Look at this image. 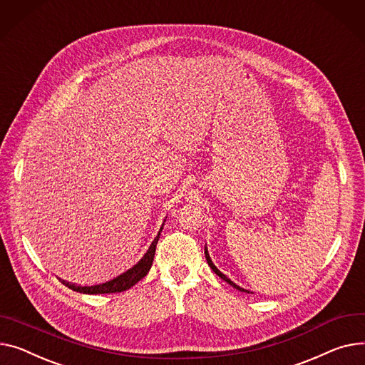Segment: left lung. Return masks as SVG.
Returning a JSON list of instances; mask_svg holds the SVG:
<instances>
[{"label": "left lung", "instance_id": "8db88e82", "mask_svg": "<svg viewBox=\"0 0 365 365\" xmlns=\"http://www.w3.org/2000/svg\"><path fill=\"white\" fill-rule=\"evenodd\" d=\"M204 252H205V258H207V262H208V265L211 267V270H212V272H214V273H215V274H217L218 277H222V279H223L225 282H227V283H229L230 286H233L235 289L240 290V292H248V294H250V290H245V289H242L240 286H237L236 283H233V282H232V280H230L229 277H226V276H225V274H223V273H222L220 270H218V269H217V267H215V265L212 264V261H211V258H210V254H208V250H207V248H205V251H204Z\"/></svg>", "mask_w": 365, "mask_h": 365}]
</instances>
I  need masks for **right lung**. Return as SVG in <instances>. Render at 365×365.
Listing matches in <instances>:
<instances>
[{
  "instance_id": "obj_1",
  "label": "right lung",
  "mask_w": 365,
  "mask_h": 365,
  "mask_svg": "<svg viewBox=\"0 0 365 365\" xmlns=\"http://www.w3.org/2000/svg\"><path fill=\"white\" fill-rule=\"evenodd\" d=\"M163 226H164V223H163ZM163 226L160 227V232L155 236V239L153 240V244L150 245L148 251L145 252V255L132 267V269L126 270L125 273H121L120 276H117V277H114L108 282H104V283H100V284H92V286H79V284H73V283H68V282H64V280H63V283L68 289L75 290V292L88 294V295L117 294V292H123V290L130 289L133 284H136L140 279H143L145 276L148 274L151 265H153V261H154L155 248H157V244H158V239H160V233L163 230Z\"/></svg>"
}]
</instances>
